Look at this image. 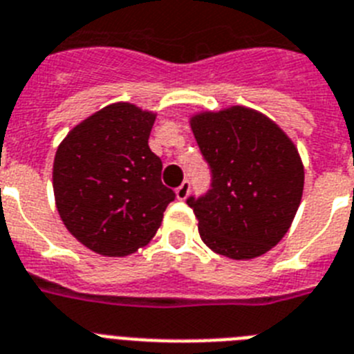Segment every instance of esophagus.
<instances>
[{
  "mask_svg": "<svg viewBox=\"0 0 354 354\" xmlns=\"http://www.w3.org/2000/svg\"><path fill=\"white\" fill-rule=\"evenodd\" d=\"M189 192H192V183H189L188 179L183 180V184H180L179 188L175 189V193H177V198H179V201H186L189 195Z\"/></svg>",
  "mask_w": 354,
  "mask_h": 354,
  "instance_id": "34e87169",
  "label": "esophagus"
}]
</instances>
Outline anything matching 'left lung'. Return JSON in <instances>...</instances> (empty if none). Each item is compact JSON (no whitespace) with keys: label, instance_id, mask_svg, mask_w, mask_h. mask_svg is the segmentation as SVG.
<instances>
[{"label":"left lung","instance_id":"1","mask_svg":"<svg viewBox=\"0 0 354 354\" xmlns=\"http://www.w3.org/2000/svg\"><path fill=\"white\" fill-rule=\"evenodd\" d=\"M189 123L211 170V189L186 201L202 241L231 259L265 254L285 236L301 204L297 148L265 114L241 105L195 114Z\"/></svg>","mask_w":354,"mask_h":354}]
</instances>
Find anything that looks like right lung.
<instances>
[{
    "label": "right lung",
    "mask_w": 354,
    "mask_h": 354,
    "mask_svg": "<svg viewBox=\"0 0 354 354\" xmlns=\"http://www.w3.org/2000/svg\"><path fill=\"white\" fill-rule=\"evenodd\" d=\"M156 114L132 104L95 113L59 145L53 193L60 218L102 256L147 245L175 193L161 183L162 162L148 147Z\"/></svg>",
    "instance_id": "right-lung-1"
}]
</instances>
